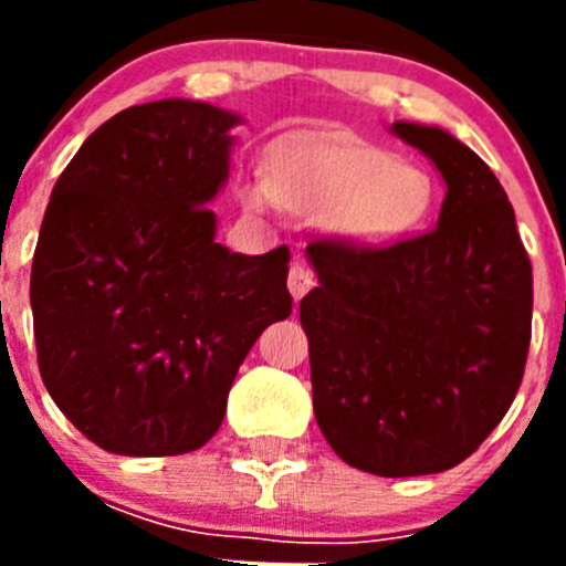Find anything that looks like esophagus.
I'll list each match as a JSON object with an SVG mask.
<instances>
[{
	"label": "esophagus",
	"instance_id": "34e87169",
	"mask_svg": "<svg viewBox=\"0 0 566 566\" xmlns=\"http://www.w3.org/2000/svg\"><path fill=\"white\" fill-rule=\"evenodd\" d=\"M289 292H292L294 300H300L303 294L308 292V289H314V272L308 266H303V263H292V269H289Z\"/></svg>",
	"mask_w": 566,
	"mask_h": 566
}]
</instances>
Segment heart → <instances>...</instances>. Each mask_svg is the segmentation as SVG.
Masks as SVG:
<instances>
[{
	"mask_svg": "<svg viewBox=\"0 0 566 566\" xmlns=\"http://www.w3.org/2000/svg\"><path fill=\"white\" fill-rule=\"evenodd\" d=\"M272 198L297 214H332L345 234L391 240L428 212L431 181L399 155L354 138H300L274 149L263 164V187L247 203Z\"/></svg>",
	"mask_w": 566,
	"mask_h": 566,
	"instance_id": "obj_1",
	"label": "heart"
}]
</instances>
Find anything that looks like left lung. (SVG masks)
I'll return each mask as SVG.
<instances>
[{
    "instance_id": "left-lung-1",
    "label": "left lung",
    "mask_w": 566,
    "mask_h": 566,
    "mask_svg": "<svg viewBox=\"0 0 566 566\" xmlns=\"http://www.w3.org/2000/svg\"><path fill=\"white\" fill-rule=\"evenodd\" d=\"M448 184L439 223L385 247L319 238L300 300L314 417L374 476L457 468L502 422L524 377L533 266L502 184L439 127L397 122Z\"/></svg>"
}]
</instances>
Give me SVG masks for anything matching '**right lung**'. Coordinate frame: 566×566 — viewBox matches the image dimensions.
Instances as JSON below:
<instances>
[{
    "instance_id": "1",
    "label": "right lung",
    "mask_w": 566,
    "mask_h": 566,
    "mask_svg": "<svg viewBox=\"0 0 566 566\" xmlns=\"http://www.w3.org/2000/svg\"><path fill=\"white\" fill-rule=\"evenodd\" d=\"M212 104L122 109L59 175L30 272L39 374L98 448L178 457L214 437L260 332L292 314L289 249L214 243L229 175Z\"/></svg>"
}]
</instances>
